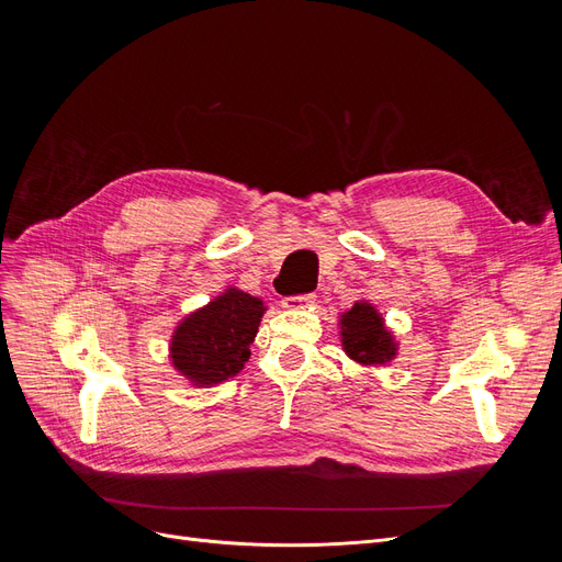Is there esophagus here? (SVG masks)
<instances>
[{
  "label": "esophagus",
  "mask_w": 562,
  "mask_h": 562,
  "mask_svg": "<svg viewBox=\"0 0 562 562\" xmlns=\"http://www.w3.org/2000/svg\"><path fill=\"white\" fill-rule=\"evenodd\" d=\"M314 295H293V297H283L281 304L285 310H307L312 307Z\"/></svg>",
  "instance_id": "34e87169"
}]
</instances>
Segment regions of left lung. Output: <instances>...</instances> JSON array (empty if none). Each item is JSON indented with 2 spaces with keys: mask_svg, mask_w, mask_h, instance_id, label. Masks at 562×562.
<instances>
[{
  "mask_svg": "<svg viewBox=\"0 0 562 562\" xmlns=\"http://www.w3.org/2000/svg\"><path fill=\"white\" fill-rule=\"evenodd\" d=\"M339 342L351 361L366 368H378L396 359L398 342L386 328L384 316L368 300L353 302V307L339 316Z\"/></svg>",
  "mask_w": 562,
  "mask_h": 562,
  "instance_id": "1",
  "label": "left lung"
}]
</instances>
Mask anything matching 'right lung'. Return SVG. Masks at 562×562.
<instances>
[{"label":"right lung","instance_id":"obj_1","mask_svg":"<svg viewBox=\"0 0 562 562\" xmlns=\"http://www.w3.org/2000/svg\"><path fill=\"white\" fill-rule=\"evenodd\" d=\"M267 307L239 288H225L209 304L187 314L171 335L168 359L192 386H215L236 378L250 359Z\"/></svg>","mask_w":562,"mask_h":562}]
</instances>
